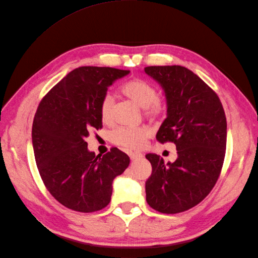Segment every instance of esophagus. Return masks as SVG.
Listing matches in <instances>:
<instances>
[{"label":"esophagus","instance_id":"obj_1","mask_svg":"<svg viewBox=\"0 0 258 258\" xmlns=\"http://www.w3.org/2000/svg\"><path fill=\"white\" fill-rule=\"evenodd\" d=\"M129 157L131 160H137V159H141L143 157V155L141 153L134 152V153H129Z\"/></svg>","mask_w":258,"mask_h":258}]
</instances>
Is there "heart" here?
Wrapping results in <instances>:
<instances>
[{
  "mask_svg": "<svg viewBox=\"0 0 258 258\" xmlns=\"http://www.w3.org/2000/svg\"><path fill=\"white\" fill-rule=\"evenodd\" d=\"M122 95L140 106L150 116H158L165 111V104L157 98L154 86L146 81L136 79L127 82L121 87ZM100 116L103 122H110L113 117V99L105 95L100 104ZM152 129L147 126L119 127L113 134V142L128 150L143 147L146 140L151 137Z\"/></svg>",
  "mask_w": 258,
  "mask_h": 258,
  "instance_id": "b5f03b06",
  "label": "heart"
}]
</instances>
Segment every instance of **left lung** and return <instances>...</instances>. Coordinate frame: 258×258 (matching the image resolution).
<instances>
[{"label":"left lung","mask_w":258,"mask_h":258,"mask_svg":"<svg viewBox=\"0 0 258 258\" xmlns=\"http://www.w3.org/2000/svg\"><path fill=\"white\" fill-rule=\"evenodd\" d=\"M144 72L163 90L167 117L156 135L173 142L177 158L167 163L146 154L152 175L145 183L146 201L161 213L188 210L212 190L223 167L227 122L216 93L190 70L181 66L147 67Z\"/></svg>","instance_id":"8db88e82"}]
</instances>
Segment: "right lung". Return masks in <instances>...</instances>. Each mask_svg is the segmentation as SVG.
I'll return each mask as SVG.
<instances>
[{
  "mask_svg": "<svg viewBox=\"0 0 258 258\" xmlns=\"http://www.w3.org/2000/svg\"><path fill=\"white\" fill-rule=\"evenodd\" d=\"M130 71L81 67L64 76L44 97L34 116L32 145L46 188L64 207L89 213L111 201L113 181L129 166L118 148L96 155L85 141L102 128L100 104L107 88Z\"/></svg>",
  "mask_w": 258,
  "mask_h": 258,
  "instance_id": "add662e5",
  "label": "right lung"
}]
</instances>
